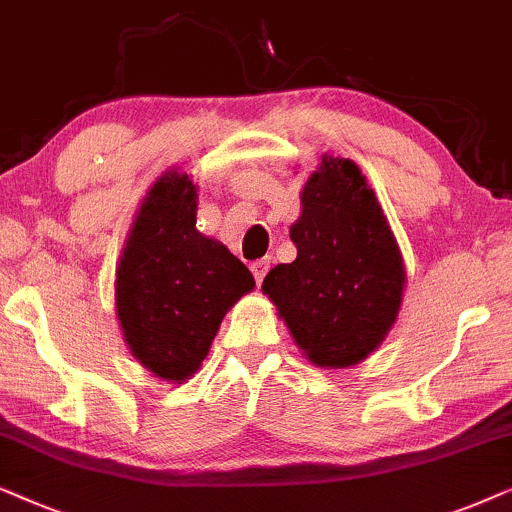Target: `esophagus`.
I'll return each mask as SVG.
<instances>
[{"label": "esophagus", "mask_w": 512, "mask_h": 512, "mask_svg": "<svg viewBox=\"0 0 512 512\" xmlns=\"http://www.w3.org/2000/svg\"><path fill=\"white\" fill-rule=\"evenodd\" d=\"M271 267V257H262V260L252 262L250 269H252V276H255L257 283L264 281V276H267V271Z\"/></svg>", "instance_id": "esophagus-1"}]
</instances>
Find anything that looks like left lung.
Returning <instances> with one entry per match:
<instances>
[{
	"label": "left lung",
	"mask_w": 512,
	"mask_h": 512,
	"mask_svg": "<svg viewBox=\"0 0 512 512\" xmlns=\"http://www.w3.org/2000/svg\"><path fill=\"white\" fill-rule=\"evenodd\" d=\"M299 199L297 260L271 269L262 292L313 365L344 370L391 332L407 283L403 252L351 159L320 156Z\"/></svg>",
	"instance_id": "1"
}]
</instances>
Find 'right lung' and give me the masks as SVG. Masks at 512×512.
<instances>
[{
	"mask_svg": "<svg viewBox=\"0 0 512 512\" xmlns=\"http://www.w3.org/2000/svg\"><path fill=\"white\" fill-rule=\"evenodd\" d=\"M199 187L166 170L149 187L121 250L114 281L128 351L170 384L194 377L222 318L255 288L248 267L196 229Z\"/></svg>",
	"mask_w": 512,
	"mask_h": 512,
	"instance_id": "1",
	"label": "right lung"
}]
</instances>
